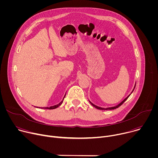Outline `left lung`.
I'll return each instance as SVG.
<instances>
[{"label": "left lung", "instance_id": "obj_1", "mask_svg": "<svg viewBox=\"0 0 158 158\" xmlns=\"http://www.w3.org/2000/svg\"><path fill=\"white\" fill-rule=\"evenodd\" d=\"M135 86H136V85H134V88H135ZM134 89L132 90V93L133 92V91H134ZM131 94H129V96H127V97L126 98H125V99H124V100H123V101H122V102H121V103H119V104L118 105H117V106H114V107H107V108H102V107H98V106H97L94 105V104H93V103H92V102H91V101H89V102H90V103H91V104H92V105H93V106L94 107H95L96 108H97V109H100V110H111V109H116V108L119 107V106H121V105H122V104H123V103H124V102H125V101H126L127 100V98H128L129 97V96L131 95Z\"/></svg>", "mask_w": 158, "mask_h": 158}]
</instances>
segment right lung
I'll list each match as a JSON object with an SVG mask.
<instances>
[{
  "label": "right lung",
  "instance_id": "1",
  "mask_svg": "<svg viewBox=\"0 0 158 158\" xmlns=\"http://www.w3.org/2000/svg\"><path fill=\"white\" fill-rule=\"evenodd\" d=\"M64 98H65V96L64 97V98H63V100H64ZM63 100L60 102V103H59L58 104H56V105H55V106H51V107H44V109H56V108H57V107H58L59 106H60L62 104V102H63ZM40 108V107H39Z\"/></svg>",
  "mask_w": 158,
  "mask_h": 158
}]
</instances>
